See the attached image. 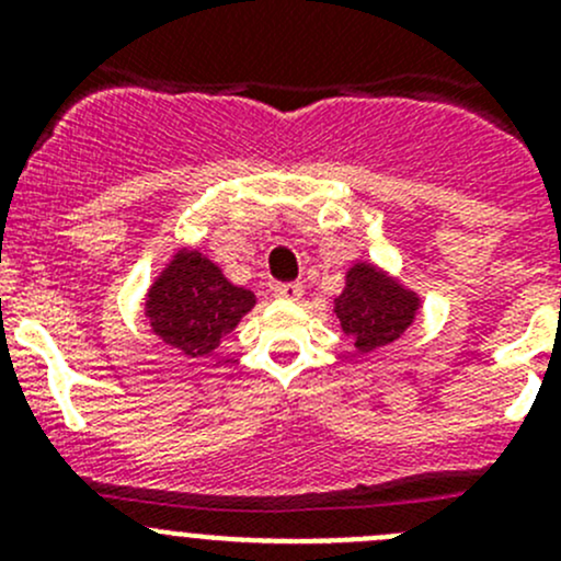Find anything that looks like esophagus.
Returning <instances> with one entry per match:
<instances>
[{
    "instance_id": "34e87169",
    "label": "esophagus",
    "mask_w": 561,
    "mask_h": 561,
    "mask_svg": "<svg viewBox=\"0 0 561 561\" xmlns=\"http://www.w3.org/2000/svg\"><path fill=\"white\" fill-rule=\"evenodd\" d=\"M304 293V287L298 285V282H279V285L274 287V296L282 298V301H298Z\"/></svg>"
}]
</instances>
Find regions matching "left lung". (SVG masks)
Returning <instances> with one entry per match:
<instances>
[{
    "label": "left lung",
    "mask_w": 561,
    "mask_h": 561,
    "mask_svg": "<svg viewBox=\"0 0 561 561\" xmlns=\"http://www.w3.org/2000/svg\"><path fill=\"white\" fill-rule=\"evenodd\" d=\"M417 307L421 298L415 293L371 263H355L347 271L342 296L333 301L336 320L358 353L396 342L415 322Z\"/></svg>",
    "instance_id": "1"
}]
</instances>
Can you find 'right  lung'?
Masks as SVG:
<instances>
[{
  "label": "right lung",
  "mask_w": 561,
  "mask_h": 561,
  "mask_svg": "<svg viewBox=\"0 0 561 561\" xmlns=\"http://www.w3.org/2000/svg\"><path fill=\"white\" fill-rule=\"evenodd\" d=\"M252 307L254 293L228 282L201 249H179L146 296L151 331L186 358L214 353Z\"/></svg>",
  "instance_id": "1"
}]
</instances>
